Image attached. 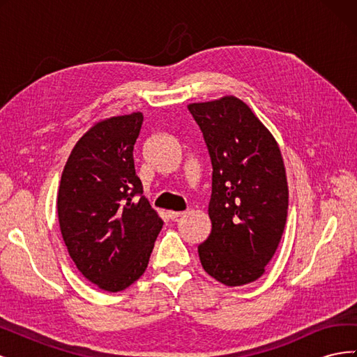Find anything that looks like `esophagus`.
Returning <instances> with one entry per match:
<instances>
[{
  "instance_id": "1",
  "label": "esophagus",
  "mask_w": 357,
  "mask_h": 357,
  "mask_svg": "<svg viewBox=\"0 0 357 357\" xmlns=\"http://www.w3.org/2000/svg\"><path fill=\"white\" fill-rule=\"evenodd\" d=\"M183 214H186V211H168V218L171 220H177Z\"/></svg>"
}]
</instances>
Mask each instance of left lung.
Segmentation results:
<instances>
[{
    "label": "left lung",
    "instance_id": "1",
    "mask_svg": "<svg viewBox=\"0 0 357 357\" xmlns=\"http://www.w3.org/2000/svg\"><path fill=\"white\" fill-rule=\"evenodd\" d=\"M188 109L213 165L211 232L198 245L202 268L225 286L248 284L265 273L284 231L289 188L282 150L236 96Z\"/></svg>",
    "mask_w": 357,
    "mask_h": 357
}]
</instances>
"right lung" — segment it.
Returning a JSON list of instances; mask_svg holds the SVG:
<instances>
[{
    "mask_svg": "<svg viewBox=\"0 0 357 357\" xmlns=\"http://www.w3.org/2000/svg\"><path fill=\"white\" fill-rule=\"evenodd\" d=\"M143 119L135 112L93 123L73 147L58 190L70 257L86 280L112 294L144 274L164 225L135 174L132 152Z\"/></svg>",
    "mask_w": 357,
    "mask_h": 357,
    "instance_id": "obj_1",
    "label": "right lung"
}]
</instances>
